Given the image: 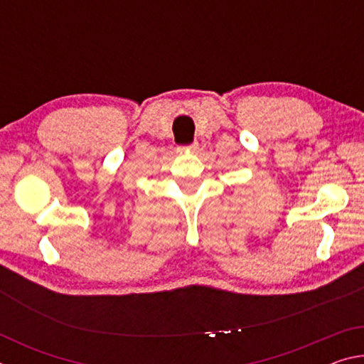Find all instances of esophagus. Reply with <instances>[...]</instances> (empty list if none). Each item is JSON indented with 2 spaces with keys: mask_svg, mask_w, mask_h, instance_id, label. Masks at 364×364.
<instances>
[{
  "mask_svg": "<svg viewBox=\"0 0 364 364\" xmlns=\"http://www.w3.org/2000/svg\"><path fill=\"white\" fill-rule=\"evenodd\" d=\"M197 147H199V144H197V143H191V144H186V146H180V151L193 152V151L197 149Z\"/></svg>",
  "mask_w": 364,
  "mask_h": 364,
  "instance_id": "obj_1",
  "label": "esophagus"
}]
</instances>
